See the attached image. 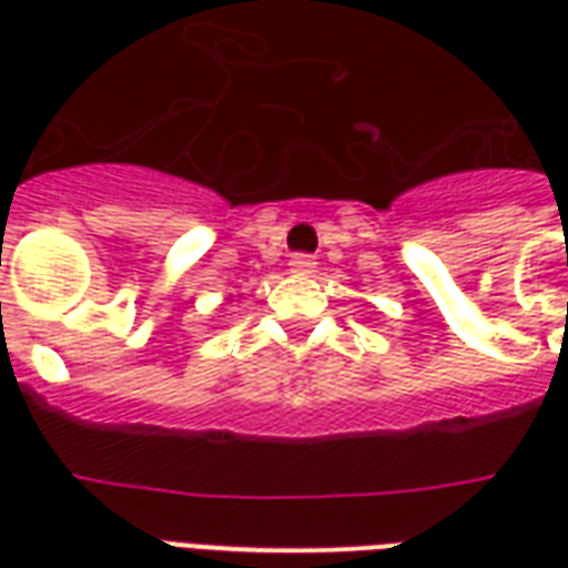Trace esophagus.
Returning <instances> with one entry per match:
<instances>
[{"label":"esophagus","mask_w":568,"mask_h":568,"mask_svg":"<svg viewBox=\"0 0 568 568\" xmlns=\"http://www.w3.org/2000/svg\"><path fill=\"white\" fill-rule=\"evenodd\" d=\"M288 267H292V273H297V276H310V273L316 271V258L297 252V255H292V261H288Z\"/></svg>","instance_id":"1"}]
</instances>
